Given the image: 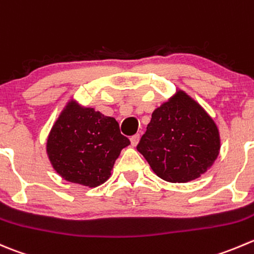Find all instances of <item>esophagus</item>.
<instances>
[{"instance_id":"esophagus-1","label":"esophagus","mask_w":254,"mask_h":254,"mask_svg":"<svg viewBox=\"0 0 254 254\" xmlns=\"http://www.w3.org/2000/svg\"><path fill=\"white\" fill-rule=\"evenodd\" d=\"M139 140H140V135L139 134H135V135H132L131 137H130V141H131L132 146H136L137 142H139Z\"/></svg>"}]
</instances>
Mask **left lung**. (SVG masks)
I'll use <instances>...</instances> for the list:
<instances>
[{
    "mask_svg": "<svg viewBox=\"0 0 254 254\" xmlns=\"http://www.w3.org/2000/svg\"><path fill=\"white\" fill-rule=\"evenodd\" d=\"M136 149L162 180L187 182L205 174L217 159L220 134L202 107L179 90L154 110Z\"/></svg>",
    "mask_w": 254,
    "mask_h": 254,
    "instance_id": "8db88e82",
    "label": "left lung"
}]
</instances>
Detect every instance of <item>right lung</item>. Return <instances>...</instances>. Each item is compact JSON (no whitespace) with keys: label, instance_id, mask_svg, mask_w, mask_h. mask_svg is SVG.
Segmentation results:
<instances>
[{"label":"right lung","instance_id":"1","mask_svg":"<svg viewBox=\"0 0 254 254\" xmlns=\"http://www.w3.org/2000/svg\"><path fill=\"white\" fill-rule=\"evenodd\" d=\"M129 144L114 118L70 102L49 132L47 152L63 179L95 187L109 179L115 160Z\"/></svg>","mask_w":254,"mask_h":254}]
</instances>
